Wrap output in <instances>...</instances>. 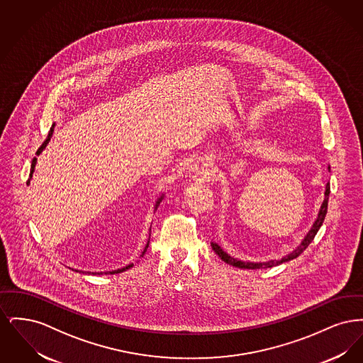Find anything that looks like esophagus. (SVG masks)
<instances>
[{
  "instance_id": "34e87169",
  "label": "esophagus",
  "mask_w": 363,
  "mask_h": 363,
  "mask_svg": "<svg viewBox=\"0 0 363 363\" xmlns=\"http://www.w3.org/2000/svg\"><path fill=\"white\" fill-rule=\"evenodd\" d=\"M196 173L199 174V175H201V177H206V175L209 174V169H208L206 164H201L200 167L196 169Z\"/></svg>"
}]
</instances>
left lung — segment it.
Masks as SVG:
<instances>
[{"label": "left lung", "instance_id": "obj_1", "mask_svg": "<svg viewBox=\"0 0 363 363\" xmlns=\"http://www.w3.org/2000/svg\"><path fill=\"white\" fill-rule=\"evenodd\" d=\"M329 191H330V188H329V182L327 184V189H325V199H324V203H323V206L320 208V212H318V218H317V220L314 222V225L311 227V231L308 233V235L305 237V240L302 241V243L291 252L289 256H286V257H283L281 259H272V261H268V262H242L240 259H233L231 256H228L227 253H225L216 243H213V242H211V246H212V249H213V252L220 257V259H223L225 262L227 264H230V265H233V267H237V268H245V269H259V268H272V267H275V265H279V264H283V262H287V261H290V259H296L309 245H311V241L314 240V237H315V234H317V231L320 230V227L323 225V222H324V219H325V215H327V209H328V199H329Z\"/></svg>", "mask_w": 363, "mask_h": 363}]
</instances>
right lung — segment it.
<instances>
[{
    "mask_svg": "<svg viewBox=\"0 0 363 363\" xmlns=\"http://www.w3.org/2000/svg\"><path fill=\"white\" fill-rule=\"evenodd\" d=\"M52 130H54V125H52V128H50V132H49V136L46 138V140L42 143V145L38 148V151H36V155H39L42 151H43V148L48 145V143L50 141V138H52ZM35 163H36V157L33 159V163H31V172H30V177H33V173H34L35 169ZM162 199H159L157 200V204H159V201H160ZM157 207V206H156ZM147 247H148V243H147V246H145V249H144V252H143V255L147 252ZM130 267H133V265H128V267H125V268H121V269H117V271H113V272H107V274H110V275H114V274H120V272H123V271H126V269H129Z\"/></svg>",
    "mask_w": 363,
    "mask_h": 363,
    "instance_id": "1",
    "label": "right lung"
}]
</instances>
